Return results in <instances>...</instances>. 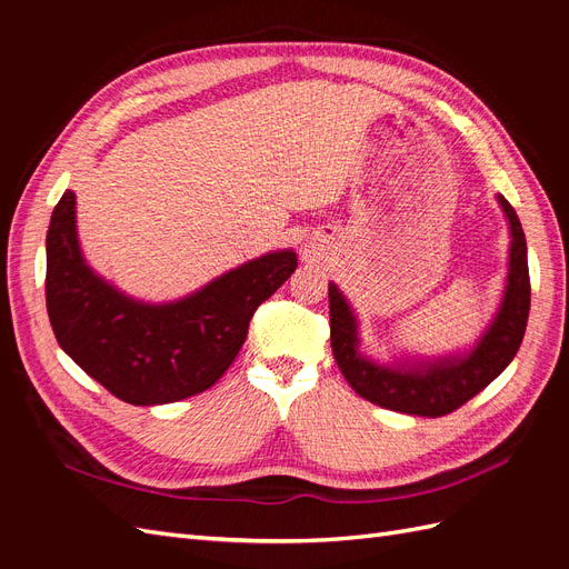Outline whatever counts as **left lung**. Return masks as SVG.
<instances>
[{
  "instance_id": "8db88e82",
  "label": "left lung",
  "mask_w": 569,
  "mask_h": 569,
  "mask_svg": "<svg viewBox=\"0 0 569 569\" xmlns=\"http://www.w3.org/2000/svg\"><path fill=\"white\" fill-rule=\"evenodd\" d=\"M510 228L503 299L472 349L441 358H401L377 363L360 351L358 318L339 287L330 282V339L341 375L366 401L406 416L441 418L468 403L501 375L518 353L529 318L527 239L520 218L503 194H496Z\"/></svg>"
}]
</instances>
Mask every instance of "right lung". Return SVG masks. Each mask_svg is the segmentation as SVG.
Wrapping results in <instances>:
<instances>
[{
  "label": "right lung",
  "instance_id": "1",
  "mask_svg": "<svg viewBox=\"0 0 569 569\" xmlns=\"http://www.w3.org/2000/svg\"><path fill=\"white\" fill-rule=\"evenodd\" d=\"M295 270L297 253L282 249L222 272L178 301L132 299L84 261L76 194L66 189L47 230V313L59 347L116 399L173 403L226 375L253 311Z\"/></svg>",
  "mask_w": 569,
  "mask_h": 569
}]
</instances>
